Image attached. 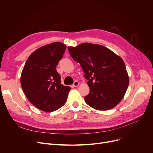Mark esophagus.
Returning <instances> with one entry per match:
<instances>
[{"mask_svg": "<svg viewBox=\"0 0 153 153\" xmlns=\"http://www.w3.org/2000/svg\"><path fill=\"white\" fill-rule=\"evenodd\" d=\"M79 85V82L78 81H75L73 84L74 87H77Z\"/></svg>", "mask_w": 153, "mask_h": 153, "instance_id": "obj_1", "label": "esophagus"}]
</instances>
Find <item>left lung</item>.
I'll list each match as a JSON object with an SVG mask.
<instances>
[{"mask_svg":"<svg viewBox=\"0 0 153 153\" xmlns=\"http://www.w3.org/2000/svg\"><path fill=\"white\" fill-rule=\"evenodd\" d=\"M74 61L81 64L90 92L84 97L87 105L108 110L122 100L129 85V76L123 59L108 48L84 43L68 46Z\"/></svg>","mask_w":153,"mask_h":153,"instance_id":"1","label":"left lung"}]
</instances>
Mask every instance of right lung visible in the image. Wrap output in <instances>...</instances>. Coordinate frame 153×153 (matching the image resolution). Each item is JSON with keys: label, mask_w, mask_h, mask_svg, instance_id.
Returning a JSON list of instances; mask_svg holds the SVG:
<instances>
[{"label": "right lung", "mask_w": 153, "mask_h": 153, "mask_svg": "<svg viewBox=\"0 0 153 153\" xmlns=\"http://www.w3.org/2000/svg\"><path fill=\"white\" fill-rule=\"evenodd\" d=\"M66 48L61 42L40 47L30 55L22 70V89L28 100L42 111H55L66 102L71 87L61 83L56 70Z\"/></svg>", "instance_id": "1"}]
</instances>
